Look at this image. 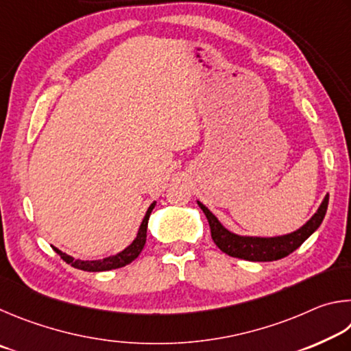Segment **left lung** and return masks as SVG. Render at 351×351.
<instances>
[{
    "mask_svg": "<svg viewBox=\"0 0 351 351\" xmlns=\"http://www.w3.org/2000/svg\"><path fill=\"white\" fill-rule=\"evenodd\" d=\"M200 210L205 213L211 228V237L217 247L231 257L250 262H273L282 257L291 254L298 250L319 226L325 217L328 208V194L325 195L322 204L319 205L317 211L313 214L308 222L304 223L299 230L284 236L274 237H257V236H241L230 231L220 223V220L208 210V208L197 200Z\"/></svg>",
    "mask_w": 351,
    "mask_h": 351,
    "instance_id": "obj_1",
    "label": "left lung"
}]
</instances>
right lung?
<instances>
[{
	"label": "right lung",
	"instance_id": "obj_1",
	"mask_svg": "<svg viewBox=\"0 0 351 351\" xmlns=\"http://www.w3.org/2000/svg\"><path fill=\"white\" fill-rule=\"evenodd\" d=\"M157 202H152L147 208V211L145 214L143 220H141L140 223V228L137 236H135L134 241L131 242V245H128L125 250H121L120 253L112 254V256H108L104 257V259H97V261H82V259H73L72 256L63 253V251H60L58 248H55V253L60 254L61 259L64 262L71 263L73 268H78V269H83V271H92V273H97V271H109V269H115V268H121L128 265V263H131L134 259H137L138 254L141 253V250H143L145 243H146V230H147V220H149L151 213L154 210V206H156Z\"/></svg>",
	"mask_w": 351,
	"mask_h": 351
}]
</instances>
